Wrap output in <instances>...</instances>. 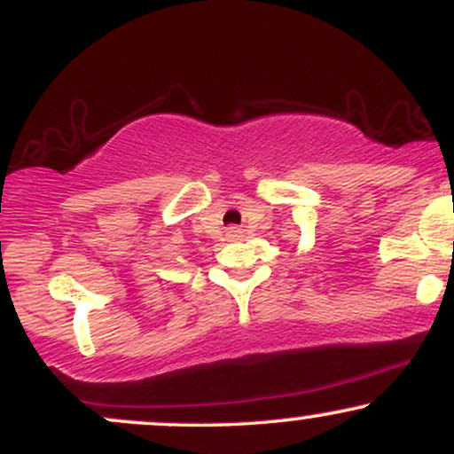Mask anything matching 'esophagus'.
Instances as JSON below:
<instances>
[{
	"mask_svg": "<svg viewBox=\"0 0 454 454\" xmlns=\"http://www.w3.org/2000/svg\"><path fill=\"white\" fill-rule=\"evenodd\" d=\"M226 234H228V239H239L241 237V228H237V226L226 228Z\"/></svg>",
	"mask_w": 454,
	"mask_h": 454,
	"instance_id": "esophagus-1",
	"label": "esophagus"
}]
</instances>
